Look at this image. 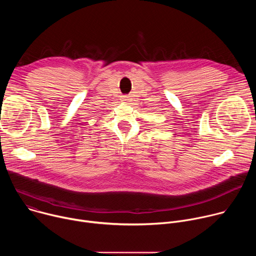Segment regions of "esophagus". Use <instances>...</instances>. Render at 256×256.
Instances as JSON below:
<instances>
[{
    "label": "esophagus",
    "instance_id": "1",
    "mask_svg": "<svg viewBox=\"0 0 256 256\" xmlns=\"http://www.w3.org/2000/svg\"><path fill=\"white\" fill-rule=\"evenodd\" d=\"M122 101H124V102H126V103H128V102L130 101V97L128 95H124V96L122 97Z\"/></svg>",
    "mask_w": 256,
    "mask_h": 256
}]
</instances>
